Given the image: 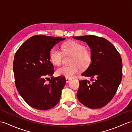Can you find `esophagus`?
Here are the masks:
<instances>
[{"instance_id": "34e87169", "label": "esophagus", "mask_w": 132, "mask_h": 132, "mask_svg": "<svg viewBox=\"0 0 132 132\" xmlns=\"http://www.w3.org/2000/svg\"><path fill=\"white\" fill-rule=\"evenodd\" d=\"M65 79H66V82H67V83H68V82H70V81H71V79H72L71 78H68V77H66Z\"/></svg>"}]
</instances>
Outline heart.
I'll return each mask as SVG.
<instances>
[{
  "label": "heart",
  "instance_id": "b5f03b06",
  "mask_svg": "<svg viewBox=\"0 0 132 132\" xmlns=\"http://www.w3.org/2000/svg\"><path fill=\"white\" fill-rule=\"evenodd\" d=\"M63 50L66 55H72L70 66H62L57 68L56 74L57 76L72 78L82 68H86L91 63L92 55L86 46L76 41H69L64 43ZM63 59V53L58 48L54 47L50 53L51 62L56 65H60Z\"/></svg>",
  "mask_w": 132,
  "mask_h": 132
}]
</instances>
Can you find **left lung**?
<instances>
[{"mask_svg": "<svg viewBox=\"0 0 132 132\" xmlns=\"http://www.w3.org/2000/svg\"><path fill=\"white\" fill-rule=\"evenodd\" d=\"M88 44L92 62L80 80L77 96L81 104L91 109H99L110 102L117 92L122 79V60L120 54L110 41L94 35L73 37Z\"/></svg>", "mask_w": 132, "mask_h": 132, "instance_id": "obj_1", "label": "left lung"}]
</instances>
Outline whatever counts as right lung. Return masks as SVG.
<instances>
[{
  "label": "right lung",
  "instance_id": "obj_1",
  "mask_svg": "<svg viewBox=\"0 0 132 132\" xmlns=\"http://www.w3.org/2000/svg\"><path fill=\"white\" fill-rule=\"evenodd\" d=\"M60 37L38 35L26 41L14 57L15 85L19 94L27 104L38 110H49L58 103L62 89L66 83L63 76L52 77L48 84L47 77L54 72L50 60L51 49Z\"/></svg>",
  "mask_w": 132,
  "mask_h": 132
}]
</instances>
